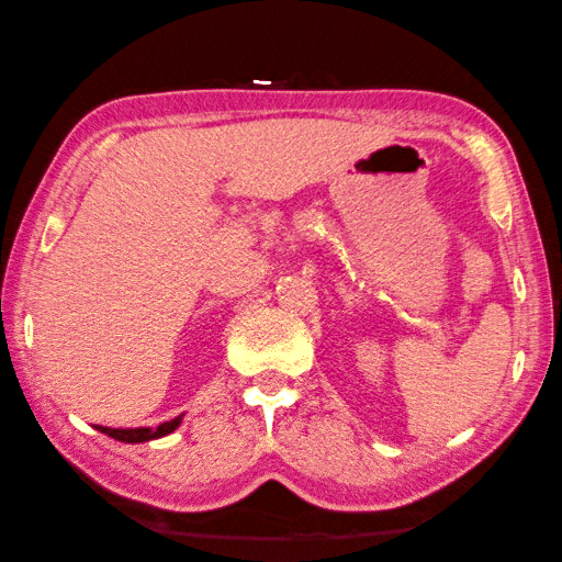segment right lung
Segmentation results:
<instances>
[{"instance_id": "1", "label": "right lung", "mask_w": 562, "mask_h": 562, "mask_svg": "<svg viewBox=\"0 0 562 562\" xmlns=\"http://www.w3.org/2000/svg\"><path fill=\"white\" fill-rule=\"evenodd\" d=\"M181 417H183V415L175 417V420H169V423H161L159 427H155V430H151V427H135V430H132V427H130V430H122V427H103V425H95V430L105 432L108 437H112V440L135 445V442L157 440V437H165V435H169V432H175L177 427L181 425Z\"/></svg>"}]
</instances>
